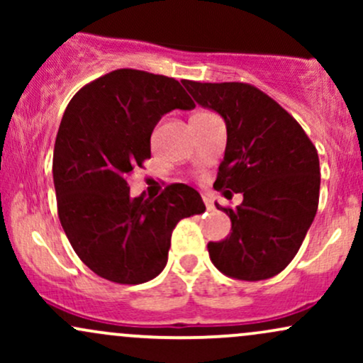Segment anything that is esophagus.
<instances>
[{
	"label": "esophagus",
	"mask_w": 363,
	"mask_h": 363,
	"mask_svg": "<svg viewBox=\"0 0 363 363\" xmlns=\"http://www.w3.org/2000/svg\"><path fill=\"white\" fill-rule=\"evenodd\" d=\"M203 201H205L208 210H211V208H213V201H211V198L208 194H203Z\"/></svg>",
	"instance_id": "1"
}]
</instances>
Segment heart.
Listing matches in <instances>:
<instances>
[{
    "label": "heart",
    "mask_w": 363,
    "mask_h": 363,
    "mask_svg": "<svg viewBox=\"0 0 363 363\" xmlns=\"http://www.w3.org/2000/svg\"><path fill=\"white\" fill-rule=\"evenodd\" d=\"M199 112H203V111H199Z\"/></svg>",
    "instance_id": "obj_1"
}]
</instances>
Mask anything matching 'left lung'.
I'll list each match as a JSON object with an SVG mask.
<instances>
[{
	"instance_id": "8db88e82",
	"label": "left lung",
	"mask_w": 363,
	"mask_h": 363,
	"mask_svg": "<svg viewBox=\"0 0 363 363\" xmlns=\"http://www.w3.org/2000/svg\"><path fill=\"white\" fill-rule=\"evenodd\" d=\"M199 106L227 124L216 191L242 193L230 216V235L208 244L210 259L227 277L257 281L278 274L298 252L319 205V157L301 124L264 91L244 82L182 80Z\"/></svg>"
}]
</instances>
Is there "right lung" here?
Segmentation results:
<instances>
[{
    "label": "right lung",
    "mask_w": 363,
    "mask_h": 363,
    "mask_svg": "<svg viewBox=\"0 0 363 363\" xmlns=\"http://www.w3.org/2000/svg\"><path fill=\"white\" fill-rule=\"evenodd\" d=\"M193 107L176 78L129 68L86 83L66 107L52 155L57 215L74 252L101 278L138 285L158 277L179 220L206 210L186 184L155 199L131 198L128 186L152 157L162 116Z\"/></svg>",
    "instance_id": "add662e5"
}]
</instances>
